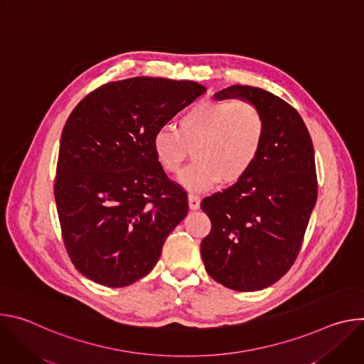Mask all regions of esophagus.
Returning a JSON list of instances; mask_svg holds the SVG:
<instances>
[{
    "instance_id": "1",
    "label": "esophagus",
    "mask_w": 364,
    "mask_h": 364,
    "mask_svg": "<svg viewBox=\"0 0 364 364\" xmlns=\"http://www.w3.org/2000/svg\"><path fill=\"white\" fill-rule=\"evenodd\" d=\"M188 205H190L191 210L198 209V205H200V198H198V196H196V194H193V193H188Z\"/></svg>"
}]
</instances>
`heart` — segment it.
Segmentation results:
<instances>
[{"mask_svg": "<svg viewBox=\"0 0 364 364\" xmlns=\"http://www.w3.org/2000/svg\"><path fill=\"white\" fill-rule=\"evenodd\" d=\"M265 135L262 112L247 100H201L178 119V129L154 132L152 149L160 167L176 174L194 149L196 161L180 176L190 190L235 183L253 166Z\"/></svg>", "mask_w": 364, "mask_h": 364, "instance_id": "b5f03b06", "label": "heart"}]
</instances>
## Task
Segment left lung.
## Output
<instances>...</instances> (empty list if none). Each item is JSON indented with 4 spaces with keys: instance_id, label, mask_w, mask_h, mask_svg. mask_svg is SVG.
<instances>
[{
    "instance_id": "left-lung-1",
    "label": "left lung",
    "mask_w": 364,
    "mask_h": 364,
    "mask_svg": "<svg viewBox=\"0 0 364 364\" xmlns=\"http://www.w3.org/2000/svg\"><path fill=\"white\" fill-rule=\"evenodd\" d=\"M216 99H246L262 112L264 142L249 171L203 198L212 230L200 252L207 274L250 292L281 279L294 265L317 201L314 146L295 108L261 87L233 85Z\"/></svg>"
}]
</instances>
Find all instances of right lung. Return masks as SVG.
I'll list each match as a JSON object with an SVG mask.
<instances>
[{
	"label": "right lung",
	"instance_id": "right-lung-1",
	"mask_svg": "<svg viewBox=\"0 0 364 364\" xmlns=\"http://www.w3.org/2000/svg\"><path fill=\"white\" fill-rule=\"evenodd\" d=\"M204 92L190 80L139 76L99 86L72 111L55 198L70 261L90 281L122 288L141 279L186 218L187 196L157 163L152 136Z\"/></svg>",
	"mask_w": 364,
	"mask_h": 364
}]
</instances>
